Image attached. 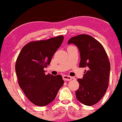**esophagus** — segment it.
Here are the masks:
<instances>
[{"label": "esophagus", "mask_w": 122, "mask_h": 122, "mask_svg": "<svg viewBox=\"0 0 122 122\" xmlns=\"http://www.w3.org/2000/svg\"><path fill=\"white\" fill-rule=\"evenodd\" d=\"M63 79L64 81H70V80H72V77H70L69 76H66V75H64L63 76Z\"/></svg>", "instance_id": "34e87169"}]
</instances>
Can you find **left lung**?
<instances>
[{"label":"left lung","instance_id":"8db88e82","mask_svg":"<svg viewBox=\"0 0 122 122\" xmlns=\"http://www.w3.org/2000/svg\"><path fill=\"white\" fill-rule=\"evenodd\" d=\"M80 52L79 67H86L82 79H78L79 89L76 92L77 100L91 106L100 101L109 86L111 65L107 54L101 43L86 34H81L69 39Z\"/></svg>","mask_w":122,"mask_h":122}]
</instances>
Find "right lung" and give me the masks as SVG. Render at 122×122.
I'll return each mask as SVG.
<instances>
[{
  "label": "right lung",
  "instance_id": "right-lung-1",
  "mask_svg": "<svg viewBox=\"0 0 122 122\" xmlns=\"http://www.w3.org/2000/svg\"><path fill=\"white\" fill-rule=\"evenodd\" d=\"M63 39V36H59L47 40L31 41L22 48L18 56L15 71L19 85L36 105L45 106L52 102L63 85L61 75H46L44 70Z\"/></svg>",
  "mask_w": 122,
  "mask_h": 122
}]
</instances>
